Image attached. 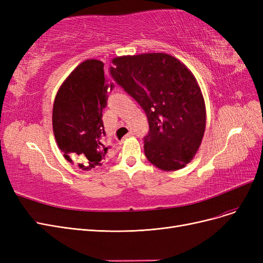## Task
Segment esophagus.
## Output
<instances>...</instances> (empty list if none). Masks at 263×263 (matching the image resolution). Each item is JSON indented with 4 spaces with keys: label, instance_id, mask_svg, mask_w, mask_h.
<instances>
[{
    "label": "esophagus",
    "instance_id": "obj_1",
    "mask_svg": "<svg viewBox=\"0 0 263 263\" xmlns=\"http://www.w3.org/2000/svg\"><path fill=\"white\" fill-rule=\"evenodd\" d=\"M133 135H134V132H132V130H130V132L128 133V134H127V135H126V136H125V138H129V137H132V136H133Z\"/></svg>",
    "mask_w": 263,
    "mask_h": 263
}]
</instances>
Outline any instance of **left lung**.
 <instances>
[{
	"label": "left lung",
	"mask_w": 263,
	"mask_h": 263,
	"mask_svg": "<svg viewBox=\"0 0 263 263\" xmlns=\"http://www.w3.org/2000/svg\"><path fill=\"white\" fill-rule=\"evenodd\" d=\"M112 62L115 81L147 115L148 161L163 171L184 168L200 148L206 125L205 102L193 73L163 52L122 55Z\"/></svg>",
	"instance_id": "left-lung-1"
}]
</instances>
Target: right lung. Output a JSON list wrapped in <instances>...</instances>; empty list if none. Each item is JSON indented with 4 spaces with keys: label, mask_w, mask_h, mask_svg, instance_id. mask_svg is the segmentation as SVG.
Segmentation results:
<instances>
[{
    "label": "right lung",
    "mask_w": 263,
    "mask_h": 263,
    "mask_svg": "<svg viewBox=\"0 0 263 263\" xmlns=\"http://www.w3.org/2000/svg\"><path fill=\"white\" fill-rule=\"evenodd\" d=\"M113 69L106 70L97 59L81 62L63 81L53 102L55 141L63 157L71 163L77 161L82 170L99 168L106 160L102 112L107 104V91L114 87L106 78Z\"/></svg>",
    "instance_id": "right-lung-1"
}]
</instances>
